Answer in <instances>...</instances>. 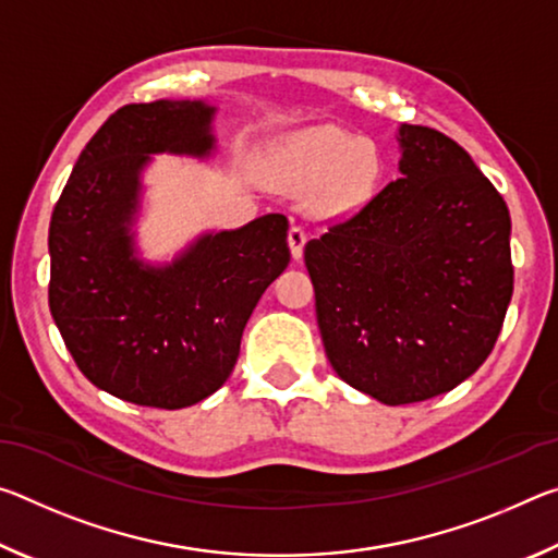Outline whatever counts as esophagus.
Masks as SVG:
<instances>
[{
    "label": "esophagus",
    "mask_w": 558,
    "mask_h": 558,
    "mask_svg": "<svg viewBox=\"0 0 558 558\" xmlns=\"http://www.w3.org/2000/svg\"><path fill=\"white\" fill-rule=\"evenodd\" d=\"M305 243H307L305 229H300V226H292V229L288 231V245H290L292 258H295V260L302 258V248H305Z\"/></svg>",
    "instance_id": "obj_1"
}]
</instances>
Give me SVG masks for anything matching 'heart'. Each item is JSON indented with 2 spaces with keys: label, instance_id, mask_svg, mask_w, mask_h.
Listing matches in <instances>:
<instances>
[{
  "label": "heart",
  "instance_id": "b5f03b06",
  "mask_svg": "<svg viewBox=\"0 0 558 558\" xmlns=\"http://www.w3.org/2000/svg\"><path fill=\"white\" fill-rule=\"evenodd\" d=\"M268 174L290 192H310L317 185V209L344 216L374 199L384 177V159L372 140L337 125H315L278 143L268 159Z\"/></svg>",
  "mask_w": 558,
  "mask_h": 558
}]
</instances>
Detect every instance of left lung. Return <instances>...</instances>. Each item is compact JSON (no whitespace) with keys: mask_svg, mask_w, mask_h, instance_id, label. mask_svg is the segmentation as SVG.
I'll list each match as a JSON object with an SVG mask.
<instances>
[{"mask_svg":"<svg viewBox=\"0 0 558 558\" xmlns=\"http://www.w3.org/2000/svg\"><path fill=\"white\" fill-rule=\"evenodd\" d=\"M399 172L307 241L329 364L386 405L456 389L493 352L512 300L509 209L456 140L399 128Z\"/></svg>","mask_w":558,"mask_h":558,"instance_id":"left-lung-1","label":"left lung"}]
</instances>
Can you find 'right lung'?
I'll use <instances>...</instances> for the list:
<instances>
[{
    "mask_svg": "<svg viewBox=\"0 0 558 558\" xmlns=\"http://www.w3.org/2000/svg\"><path fill=\"white\" fill-rule=\"evenodd\" d=\"M216 106L132 102L102 122L49 226V307L73 362L122 401L186 409L221 389L243 327L290 263L288 219L209 231L169 263L140 258L135 226L153 155L206 159Z\"/></svg>",
    "mask_w": 558,
    "mask_h": 558,
    "instance_id": "1",
    "label": "right lung"
}]
</instances>
